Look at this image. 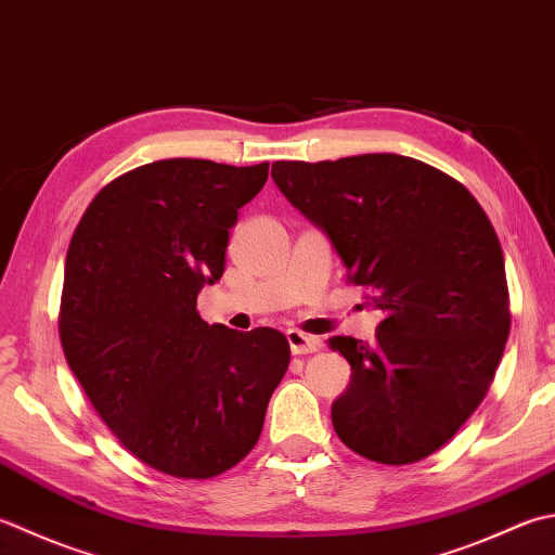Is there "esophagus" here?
<instances>
[{"label": "esophagus", "mask_w": 555, "mask_h": 555, "mask_svg": "<svg viewBox=\"0 0 555 555\" xmlns=\"http://www.w3.org/2000/svg\"><path fill=\"white\" fill-rule=\"evenodd\" d=\"M286 339H288L293 356H306V353H314L320 349V341L314 339V336H308L298 330H288Z\"/></svg>", "instance_id": "34e87169"}]
</instances>
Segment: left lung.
Here are the masks:
<instances>
[{"label":"left lung","mask_w":555,"mask_h":555,"mask_svg":"<svg viewBox=\"0 0 555 555\" xmlns=\"http://www.w3.org/2000/svg\"><path fill=\"white\" fill-rule=\"evenodd\" d=\"M271 178L385 314L373 344L330 339L351 363L332 404L336 436L379 464L428 457L481 404L509 334L486 211L457 180L397 154L279 160Z\"/></svg>","instance_id":"left-lung-1"}]
</instances>
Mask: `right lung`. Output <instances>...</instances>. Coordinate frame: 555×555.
Wrapping results in <instances>:
<instances>
[{
	"instance_id": "add662e5",
	"label": "right lung",
	"mask_w": 555,
	"mask_h": 555,
	"mask_svg": "<svg viewBox=\"0 0 555 555\" xmlns=\"http://www.w3.org/2000/svg\"><path fill=\"white\" fill-rule=\"evenodd\" d=\"M269 163L156 160L95 194L64 264L60 339L72 373L119 442L154 469L211 479L255 448L286 375V336L199 318L223 276L237 209Z\"/></svg>"
}]
</instances>
